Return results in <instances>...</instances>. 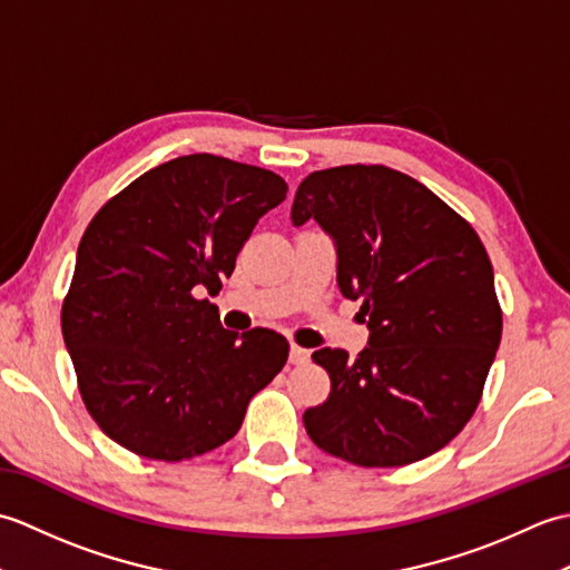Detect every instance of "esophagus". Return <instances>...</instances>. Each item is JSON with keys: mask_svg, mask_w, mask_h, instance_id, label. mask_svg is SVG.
Instances as JSON below:
<instances>
[{"mask_svg": "<svg viewBox=\"0 0 570 570\" xmlns=\"http://www.w3.org/2000/svg\"><path fill=\"white\" fill-rule=\"evenodd\" d=\"M308 355H311V353H308L306 347H301V345L292 343V350H288V362H292V365H306Z\"/></svg>", "mask_w": 570, "mask_h": 570, "instance_id": "esophagus-1", "label": "esophagus"}]
</instances>
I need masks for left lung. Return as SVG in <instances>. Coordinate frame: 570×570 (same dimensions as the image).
<instances>
[{
    "instance_id": "obj_1",
    "label": "left lung",
    "mask_w": 570,
    "mask_h": 570,
    "mask_svg": "<svg viewBox=\"0 0 570 570\" xmlns=\"http://www.w3.org/2000/svg\"><path fill=\"white\" fill-rule=\"evenodd\" d=\"M333 239L337 288L362 301L370 341L321 347L331 394L306 409L311 441L362 468H396L453 439L475 411L502 337L485 247L463 217L386 166H335L298 186L292 223Z\"/></svg>"
}]
</instances>
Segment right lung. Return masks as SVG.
<instances>
[{"instance_id":"right-lung-1","label":"right lung","mask_w":570,"mask_h":570,"mask_svg":"<svg viewBox=\"0 0 570 570\" xmlns=\"http://www.w3.org/2000/svg\"><path fill=\"white\" fill-rule=\"evenodd\" d=\"M286 190L266 168L190 154L141 174L92 217L60 325L82 402L115 443L168 463L208 453L282 372V333L225 331L198 296L220 292Z\"/></svg>"}]
</instances>
